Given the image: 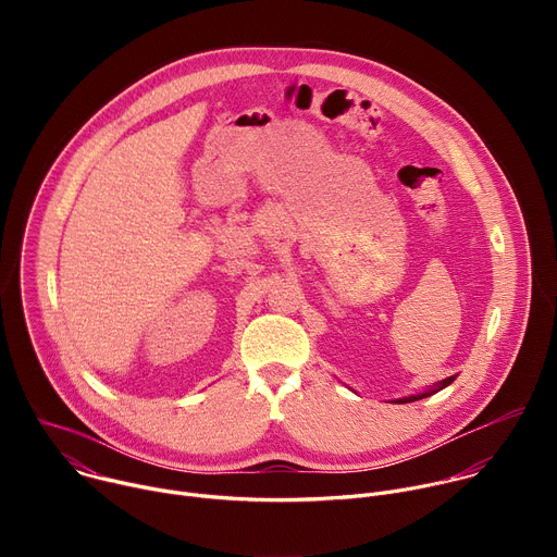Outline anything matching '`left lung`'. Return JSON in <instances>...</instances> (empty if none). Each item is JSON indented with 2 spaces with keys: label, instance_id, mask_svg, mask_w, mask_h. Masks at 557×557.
<instances>
[{
  "label": "left lung",
  "instance_id": "obj_1",
  "mask_svg": "<svg viewBox=\"0 0 557 557\" xmlns=\"http://www.w3.org/2000/svg\"><path fill=\"white\" fill-rule=\"evenodd\" d=\"M456 376H447V379H443V381H438V385H434L432 389H428V392H421V394H412V396H404V399H396V404H412V401H419V399H425V396H430V394H434V392H438V389H443V387H447L451 381H454Z\"/></svg>",
  "mask_w": 557,
  "mask_h": 557
}]
</instances>
